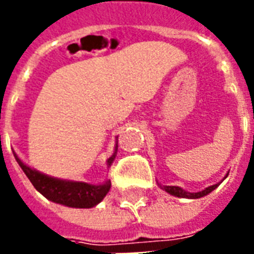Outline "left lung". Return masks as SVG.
<instances>
[{"instance_id": "1", "label": "left lung", "mask_w": 254, "mask_h": 254, "mask_svg": "<svg viewBox=\"0 0 254 254\" xmlns=\"http://www.w3.org/2000/svg\"><path fill=\"white\" fill-rule=\"evenodd\" d=\"M229 176V173L226 174V177ZM224 177V178H226ZM223 178V180H224ZM222 180V181H223ZM222 181L218 182V184H215V185H211V187H208L205 188L204 190H200V191H187L185 189H182V188L180 187H167V185H160V184H158L162 189L165 191H167L169 194H171V196H176V197H181V198H200V197H204V196H207V194H209L211 191L215 190L216 188L222 184Z\"/></svg>"}]
</instances>
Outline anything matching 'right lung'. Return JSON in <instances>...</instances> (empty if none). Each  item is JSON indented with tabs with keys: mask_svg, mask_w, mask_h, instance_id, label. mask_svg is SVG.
Wrapping results in <instances>:
<instances>
[{
	"mask_svg": "<svg viewBox=\"0 0 254 254\" xmlns=\"http://www.w3.org/2000/svg\"><path fill=\"white\" fill-rule=\"evenodd\" d=\"M117 149H118V141L116 143V148H114L113 155L106 162L107 167H110L111 163L116 159ZM13 155L21 167V170L28 177V180L34 185V188L41 194L46 197L47 200L53 202H57V204L70 208H92L98 205L110 190V180H107L103 184L95 185V184H88V182L83 181H70V180L56 178V177L43 174L41 171L25 165L14 151Z\"/></svg>",
	"mask_w": 254,
	"mask_h": 254,
	"instance_id": "add662e5",
	"label": "right lung"
}]
</instances>
